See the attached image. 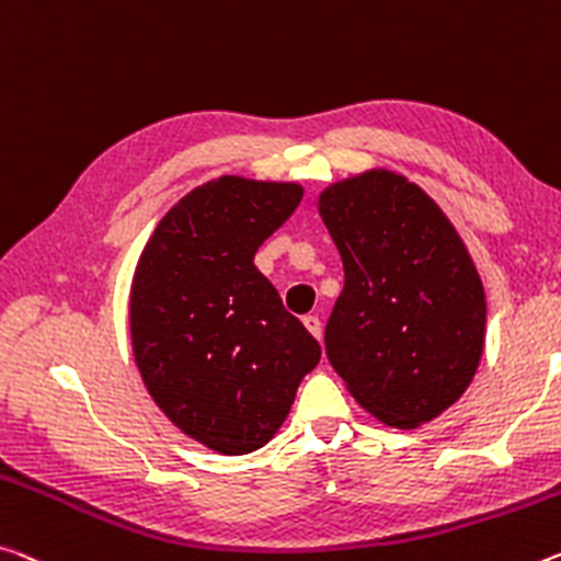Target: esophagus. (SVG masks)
<instances>
[{"label":"esophagus","mask_w":561,"mask_h":561,"mask_svg":"<svg viewBox=\"0 0 561 561\" xmlns=\"http://www.w3.org/2000/svg\"><path fill=\"white\" fill-rule=\"evenodd\" d=\"M301 322H305L307 332L312 334L314 340H322V322H319V317H314V314H307L305 319H301Z\"/></svg>","instance_id":"34e87169"}]
</instances>
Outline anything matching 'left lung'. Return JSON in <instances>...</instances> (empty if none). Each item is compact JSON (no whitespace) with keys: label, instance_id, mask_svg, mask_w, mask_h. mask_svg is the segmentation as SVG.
Listing matches in <instances>:
<instances>
[{"label":"left lung","instance_id":"left-lung-1","mask_svg":"<svg viewBox=\"0 0 561 561\" xmlns=\"http://www.w3.org/2000/svg\"><path fill=\"white\" fill-rule=\"evenodd\" d=\"M317 211L344 264L324 342L346 392L394 430L437 420L484 354L486 295L465 239L385 167L324 186Z\"/></svg>","mask_w":561,"mask_h":561}]
</instances>
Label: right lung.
<instances>
[{
	"label": "right lung",
	"instance_id": "1",
	"mask_svg": "<svg viewBox=\"0 0 561 561\" xmlns=\"http://www.w3.org/2000/svg\"><path fill=\"white\" fill-rule=\"evenodd\" d=\"M297 182L221 174L159 219L129 287V336L149 397L217 455L264 447L319 344L282 307L254 252L301 199Z\"/></svg>",
	"mask_w": 561,
	"mask_h": 561
}]
</instances>
